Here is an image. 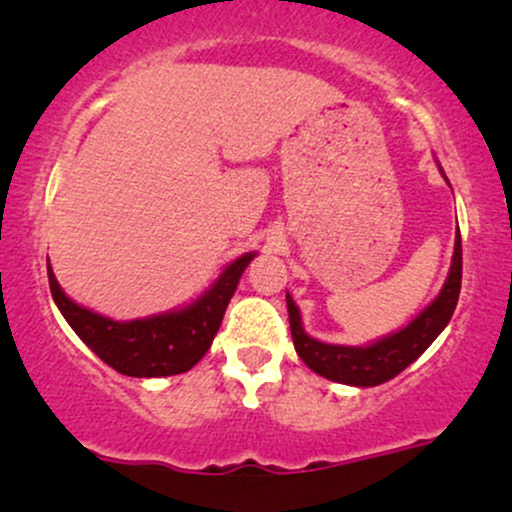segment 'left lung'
<instances>
[{
	"label": "left lung",
	"mask_w": 512,
	"mask_h": 512,
	"mask_svg": "<svg viewBox=\"0 0 512 512\" xmlns=\"http://www.w3.org/2000/svg\"><path fill=\"white\" fill-rule=\"evenodd\" d=\"M460 281H463V245H460V233H455L451 272L446 276L441 293L408 326L369 343V346H334V343L307 336L298 305L286 293L293 346L298 350L300 360L319 377L348 386H379L412 365L446 329L455 305H458Z\"/></svg>",
	"instance_id": "1"
}]
</instances>
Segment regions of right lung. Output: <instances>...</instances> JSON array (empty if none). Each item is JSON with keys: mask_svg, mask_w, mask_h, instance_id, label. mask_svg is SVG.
<instances>
[{"mask_svg": "<svg viewBox=\"0 0 512 512\" xmlns=\"http://www.w3.org/2000/svg\"><path fill=\"white\" fill-rule=\"evenodd\" d=\"M252 257L255 252H245L233 260L200 298L181 310L131 322H116L73 303L61 291L47 260L49 291L80 341L116 372L138 379L171 377L195 367L212 346L229 300Z\"/></svg>", "mask_w": 512, "mask_h": 512, "instance_id": "obj_1", "label": "right lung"}]
</instances>
